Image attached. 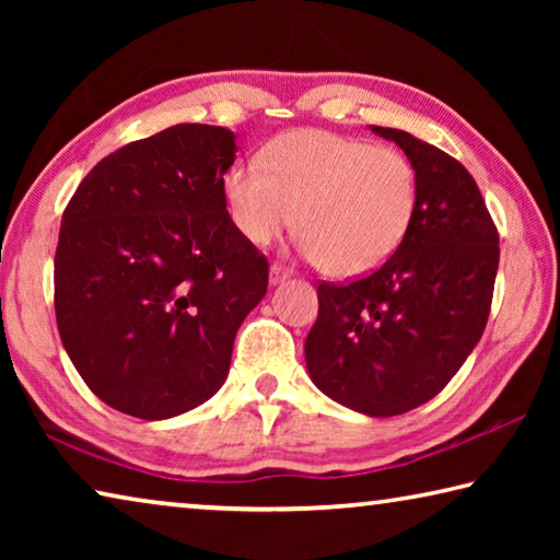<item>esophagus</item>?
Segmentation results:
<instances>
[{
    "label": "esophagus",
    "mask_w": 560,
    "mask_h": 560,
    "mask_svg": "<svg viewBox=\"0 0 560 560\" xmlns=\"http://www.w3.org/2000/svg\"><path fill=\"white\" fill-rule=\"evenodd\" d=\"M291 277V269H287L283 267V264H271V269H269V281L273 283V287H277V283H283Z\"/></svg>",
    "instance_id": "34e87169"
}]
</instances>
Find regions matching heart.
<instances>
[{
  "mask_svg": "<svg viewBox=\"0 0 560 560\" xmlns=\"http://www.w3.org/2000/svg\"><path fill=\"white\" fill-rule=\"evenodd\" d=\"M261 164L240 163L224 177L236 230L269 246L299 214L303 252L330 277L381 267L415 220L417 170L397 148L308 128L273 138Z\"/></svg>",
  "mask_w": 560,
  "mask_h": 560,
  "instance_id": "b5f03b06",
  "label": "heart"
}]
</instances>
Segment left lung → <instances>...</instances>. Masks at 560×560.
<instances>
[{
    "instance_id": "1",
    "label": "left lung",
    "mask_w": 560,
    "mask_h": 560,
    "mask_svg": "<svg viewBox=\"0 0 560 560\" xmlns=\"http://www.w3.org/2000/svg\"><path fill=\"white\" fill-rule=\"evenodd\" d=\"M417 170L415 220L383 267L355 281L318 283L306 336L311 381L336 402L393 417L432 400L485 334L499 269V232L459 160L371 126Z\"/></svg>"
}]
</instances>
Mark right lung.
<instances>
[{
    "instance_id": "add662e5",
    "label": "right lung",
    "mask_w": 560,
    "mask_h": 560,
    "mask_svg": "<svg viewBox=\"0 0 560 560\" xmlns=\"http://www.w3.org/2000/svg\"><path fill=\"white\" fill-rule=\"evenodd\" d=\"M234 132L179 122L83 177L54 259L59 336L113 410L183 415L220 390L234 336L267 293L269 261L226 212Z\"/></svg>"
}]
</instances>
